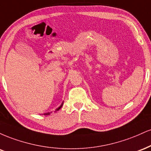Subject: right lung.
I'll list each match as a JSON object with an SVG mask.
<instances>
[{
    "instance_id": "add662e5",
    "label": "right lung",
    "mask_w": 151,
    "mask_h": 151,
    "mask_svg": "<svg viewBox=\"0 0 151 151\" xmlns=\"http://www.w3.org/2000/svg\"><path fill=\"white\" fill-rule=\"evenodd\" d=\"M62 105H63V103H62V104H61V106H60V107H58V108H57V109H56V111H55V112H56V111H58V110H59V109H61V107H62ZM49 114H50V113H49V112H48V113H45V114H44V115H49Z\"/></svg>"
}]
</instances>
